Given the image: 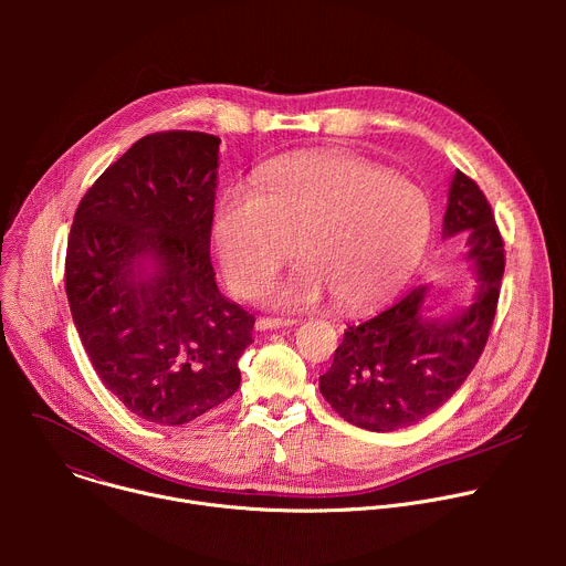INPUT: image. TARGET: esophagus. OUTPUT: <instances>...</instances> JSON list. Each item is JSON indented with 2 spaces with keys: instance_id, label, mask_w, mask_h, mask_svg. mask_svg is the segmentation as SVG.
Wrapping results in <instances>:
<instances>
[{
  "instance_id": "obj_1",
  "label": "esophagus",
  "mask_w": 566,
  "mask_h": 566,
  "mask_svg": "<svg viewBox=\"0 0 566 566\" xmlns=\"http://www.w3.org/2000/svg\"><path fill=\"white\" fill-rule=\"evenodd\" d=\"M297 325V319H282V317H258L255 329L258 332H273V329H286Z\"/></svg>"
}]
</instances>
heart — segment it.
I'll return each mask as SVG.
<instances>
[{
    "label": "heart",
    "mask_w": 566,
    "mask_h": 566,
    "mask_svg": "<svg viewBox=\"0 0 566 566\" xmlns=\"http://www.w3.org/2000/svg\"><path fill=\"white\" fill-rule=\"evenodd\" d=\"M430 234L419 186L338 151L273 160L255 190L230 186L210 219L214 258L239 293L266 284L297 249L304 262L266 293L284 308L315 306L327 291L347 313L374 308L408 284Z\"/></svg>",
    "instance_id": "obj_1"
}]
</instances>
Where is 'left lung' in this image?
I'll return each instance as SVG.
<instances>
[{"instance_id": "obj_1", "label": "left lung", "mask_w": 566, "mask_h": 566, "mask_svg": "<svg viewBox=\"0 0 566 566\" xmlns=\"http://www.w3.org/2000/svg\"><path fill=\"white\" fill-rule=\"evenodd\" d=\"M465 241L472 291L450 315H434L432 286L412 289L378 315L345 332L319 391L349 423L369 432L410 428L463 385L495 319L504 241L479 186L454 172L443 214V239Z\"/></svg>"}]
</instances>
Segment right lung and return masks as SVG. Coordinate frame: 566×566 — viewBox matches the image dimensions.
Wrapping results in <instances>:
<instances>
[{"mask_svg": "<svg viewBox=\"0 0 566 566\" xmlns=\"http://www.w3.org/2000/svg\"><path fill=\"white\" fill-rule=\"evenodd\" d=\"M219 138L136 140L80 201L64 284L103 385L138 419L184 426L230 398L255 317L210 264Z\"/></svg>", "mask_w": 566, "mask_h": 566, "instance_id": "add662e5", "label": "right lung"}]
</instances>
